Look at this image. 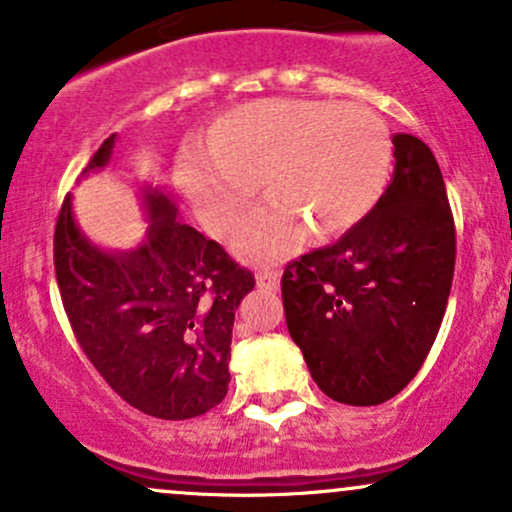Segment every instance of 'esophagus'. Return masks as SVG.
<instances>
[{
  "instance_id": "34e87169",
  "label": "esophagus",
  "mask_w": 512,
  "mask_h": 512,
  "mask_svg": "<svg viewBox=\"0 0 512 512\" xmlns=\"http://www.w3.org/2000/svg\"><path fill=\"white\" fill-rule=\"evenodd\" d=\"M255 279H257V287L265 289V292H274V289H279V272L274 270V267H262V270H257Z\"/></svg>"
}]
</instances>
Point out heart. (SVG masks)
I'll list each match as a JSON object with an SVG mask.
<instances>
[{"label": "heart", "mask_w": 512, "mask_h": 512, "mask_svg": "<svg viewBox=\"0 0 512 512\" xmlns=\"http://www.w3.org/2000/svg\"><path fill=\"white\" fill-rule=\"evenodd\" d=\"M392 142L378 112L326 100H257L225 112L208 149H186L179 179L206 228L233 230L255 198L270 201L242 220L233 247L245 260L284 257L304 240L348 233L385 193Z\"/></svg>", "instance_id": "1"}]
</instances>
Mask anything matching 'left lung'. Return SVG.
<instances>
[{
    "mask_svg": "<svg viewBox=\"0 0 512 512\" xmlns=\"http://www.w3.org/2000/svg\"><path fill=\"white\" fill-rule=\"evenodd\" d=\"M390 186L355 228L282 274L292 341L324 395L343 405L390 400L437 338L456 262V230L432 149L395 134Z\"/></svg>",
    "mask_w": 512,
    "mask_h": 512,
    "instance_id": "left-lung-1",
    "label": "left lung"
}]
</instances>
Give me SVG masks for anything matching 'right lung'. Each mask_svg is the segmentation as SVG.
<instances>
[{"instance_id": "1", "label": "right lung", "mask_w": 512, "mask_h": 512, "mask_svg": "<svg viewBox=\"0 0 512 512\" xmlns=\"http://www.w3.org/2000/svg\"><path fill=\"white\" fill-rule=\"evenodd\" d=\"M112 147L115 134L83 174L102 169ZM142 201V245L107 252L85 238L66 196L53 235L58 289L80 348L122 400L149 417L191 419L228 392L235 309L255 274L179 220L169 193L147 186Z\"/></svg>"}]
</instances>
